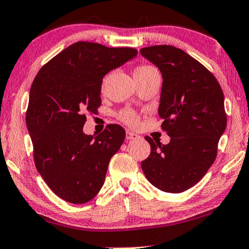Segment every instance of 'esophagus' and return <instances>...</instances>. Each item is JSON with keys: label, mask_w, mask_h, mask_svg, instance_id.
<instances>
[{"label": "esophagus", "mask_w": 249, "mask_h": 249, "mask_svg": "<svg viewBox=\"0 0 249 249\" xmlns=\"http://www.w3.org/2000/svg\"><path fill=\"white\" fill-rule=\"evenodd\" d=\"M140 139V135H137V134L133 133V132H126V140H137Z\"/></svg>", "instance_id": "34e87169"}]
</instances>
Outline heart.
<instances>
[{
  "mask_svg": "<svg viewBox=\"0 0 249 249\" xmlns=\"http://www.w3.org/2000/svg\"><path fill=\"white\" fill-rule=\"evenodd\" d=\"M153 72H157V70L154 68L152 65H142L139 66L135 70V73L134 75H144V74H148V73H153ZM120 118L124 122L125 124H127L132 127H137L140 125V116L136 112H134L132 109H126L123 110L120 114Z\"/></svg>",
  "mask_w": 249,
  "mask_h": 249,
  "instance_id": "heart-1",
  "label": "heart"
}]
</instances>
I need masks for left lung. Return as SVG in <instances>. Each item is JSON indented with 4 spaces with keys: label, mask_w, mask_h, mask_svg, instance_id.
<instances>
[{
    "label": "left lung",
    "mask_w": 249,
    "mask_h": 249,
    "mask_svg": "<svg viewBox=\"0 0 249 249\" xmlns=\"http://www.w3.org/2000/svg\"><path fill=\"white\" fill-rule=\"evenodd\" d=\"M141 54L163 76L159 114L171 137L163 145L146 136L151 154L141 166L155 187L181 193L198 183L216 159L227 124L223 90L214 75L183 50L155 45Z\"/></svg>",
    "instance_id": "8db88e82"
}]
</instances>
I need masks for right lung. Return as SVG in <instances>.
Here are the masks:
<instances>
[{
  "instance_id": "right-lung-1",
  "label": "right lung",
  "mask_w": 249,
  "mask_h": 249,
  "mask_svg": "<svg viewBox=\"0 0 249 249\" xmlns=\"http://www.w3.org/2000/svg\"><path fill=\"white\" fill-rule=\"evenodd\" d=\"M136 55L132 47L76 42L47 62L34 78L26 126L35 166L47 186L66 202L88 203L103 186L125 131L109 124L96 136L86 135L85 113L100 107L105 75Z\"/></svg>"
}]
</instances>
